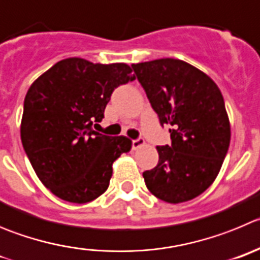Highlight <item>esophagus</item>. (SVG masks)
<instances>
[{
	"mask_svg": "<svg viewBox=\"0 0 260 260\" xmlns=\"http://www.w3.org/2000/svg\"><path fill=\"white\" fill-rule=\"evenodd\" d=\"M145 140L144 139H137V140H133L132 141V149L133 150H137V149H140V147L145 146Z\"/></svg>",
	"mask_w": 260,
	"mask_h": 260,
	"instance_id": "esophagus-1",
	"label": "esophagus"
}]
</instances>
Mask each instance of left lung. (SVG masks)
<instances>
[{
    "instance_id": "obj_1",
    "label": "left lung",
    "mask_w": 260,
    "mask_h": 260,
    "mask_svg": "<svg viewBox=\"0 0 260 260\" xmlns=\"http://www.w3.org/2000/svg\"><path fill=\"white\" fill-rule=\"evenodd\" d=\"M172 144L156 146V167L145 184L159 200L181 203L198 197L216 179L231 142V123L219 86L209 75L172 58L132 64Z\"/></svg>"
}]
</instances>
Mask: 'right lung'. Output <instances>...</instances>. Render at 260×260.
I'll return each instance as SVG.
<instances>
[{
  "label": "right lung",
  "instance_id": "add662e5",
  "mask_svg": "<svg viewBox=\"0 0 260 260\" xmlns=\"http://www.w3.org/2000/svg\"><path fill=\"white\" fill-rule=\"evenodd\" d=\"M127 63L59 60L36 79L24 98L20 139L44 185L58 198L88 203L107 190L113 163L132 149L125 136L92 129L116 86L135 80Z\"/></svg>",
  "mask_w": 260,
  "mask_h": 260
}]
</instances>
